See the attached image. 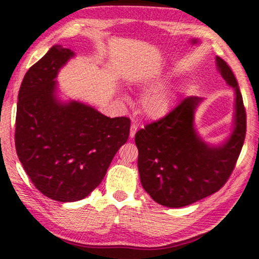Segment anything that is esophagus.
I'll list each match as a JSON object with an SVG mask.
<instances>
[{"label": "esophagus", "instance_id": "34e87169", "mask_svg": "<svg viewBox=\"0 0 259 259\" xmlns=\"http://www.w3.org/2000/svg\"><path fill=\"white\" fill-rule=\"evenodd\" d=\"M137 130H138V128H137L136 124H131V126H130V138L135 137V135H136Z\"/></svg>", "mask_w": 259, "mask_h": 259}]
</instances>
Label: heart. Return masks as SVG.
Masks as SVG:
<instances>
[{
	"instance_id": "obj_1",
	"label": "heart",
	"mask_w": 259,
	"mask_h": 259,
	"mask_svg": "<svg viewBox=\"0 0 259 259\" xmlns=\"http://www.w3.org/2000/svg\"><path fill=\"white\" fill-rule=\"evenodd\" d=\"M175 103V94L171 88L160 86L150 91L142 98L143 113L152 119H160L171 111Z\"/></svg>"
}]
</instances>
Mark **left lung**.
<instances>
[{
    "instance_id": "8db88e82",
    "label": "left lung",
    "mask_w": 259,
    "mask_h": 259,
    "mask_svg": "<svg viewBox=\"0 0 259 259\" xmlns=\"http://www.w3.org/2000/svg\"><path fill=\"white\" fill-rule=\"evenodd\" d=\"M216 68L234 90L233 128L219 144L200 136L195 111L202 98L181 101L160 121L146 125L135 136L138 172L143 188L157 203L179 208L218 192L233 172L246 130V116L237 80L225 60L216 57Z\"/></svg>"
}]
</instances>
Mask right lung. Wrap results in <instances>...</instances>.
<instances>
[{"mask_svg": "<svg viewBox=\"0 0 259 259\" xmlns=\"http://www.w3.org/2000/svg\"><path fill=\"white\" fill-rule=\"evenodd\" d=\"M75 53L55 45L29 68L18 93L15 144L38 191L60 202L84 199L99 186L130 119L110 118L94 107L59 95L58 73Z\"/></svg>", "mask_w": 259, "mask_h": 259, "instance_id": "add662e5", "label": "right lung"}]
</instances>
